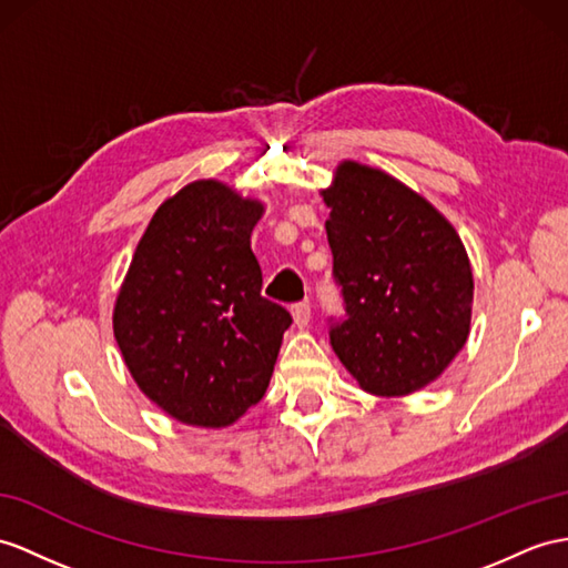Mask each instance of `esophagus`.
I'll return each mask as SVG.
<instances>
[{
	"mask_svg": "<svg viewBox=\"0 0 568 568\" xmlns=\"http://www.w3.org/2000/svg\"><path fill=\"white\" fill-rule=\"evenodd\" d=\"M292 315H294V323L296 327H308L311 325V306L308 303H296V306L292 308Z\"/></svg>",
	"mask_w": 568,
	"mask_h": 568,
	"instance_id": "1",
	"label": "esophagus"
}]
</instances>
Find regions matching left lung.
<instances>
[{"mask_svg":"<svg viewBox=\"0 0 568 568\" xmlns=\"http://www.w3.org/2000/svg\"><path fill=\"white\" fill-rule=\"evenodd\" d=\"M321 195L347 303L332 349L371 395L426 388L469 337L475 280L458 231L419 192L352 159L337 163Z\"/></svg>","mask_w":568,"mask_h":568,"instance_id":"left-lung-1","label":"left lung"}]
</instances>
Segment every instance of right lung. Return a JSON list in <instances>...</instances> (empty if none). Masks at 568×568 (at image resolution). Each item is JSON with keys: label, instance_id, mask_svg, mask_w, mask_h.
I'll return each mask as SVG.
<instances>
[{"label": "right lung", "instance_id": "obj_1", "mask_svg": "<svg viewBox=\"0 0 568 568\" xmlns=\"http://www.w3.org/2000/svg\"><path fill=\"white\" fill-rule=\"evenodd\" d=\"M265 204L202 178L163 200L113 308L130 376L180 424L226 428L265 395L292 315L262 298L251 233Z\"/></svg>", "mask_w": 568, "mask_h": 568}]
</instances>
